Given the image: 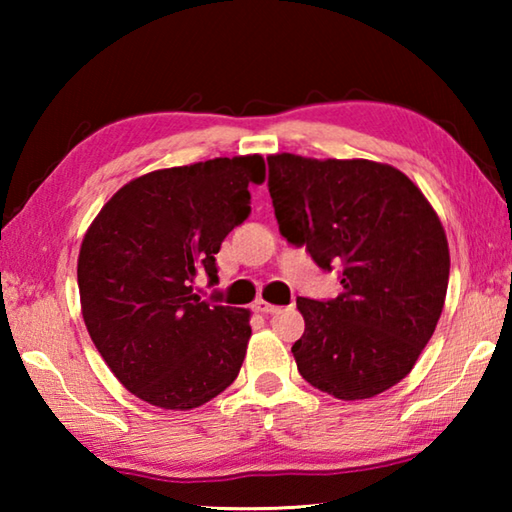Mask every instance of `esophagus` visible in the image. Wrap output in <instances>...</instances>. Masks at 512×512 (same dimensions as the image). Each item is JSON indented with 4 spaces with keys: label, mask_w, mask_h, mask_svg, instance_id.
<instances>
[{
    "label": "esophagus",
    "mask_w": 512,
    "mask_h": 512,
    "mask_svg": "<svg viewBox=\"0 0 512 512\" xmlns=\"http://www.w3.org/2000/svg\"><path fill=\"white\" fill-rule=\"evenodd\" d=\"M253 307H255L257 314H275V311L280 309L277 305H271V302H266V300H257Z\"/></svg>",
    "instance_id": "34e87169"
}]
</instances>
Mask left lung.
I'll return each mask as SVG.
<instances>
[{
	"instance_id": "obj_1",
	"label": "left lung",
	"mask_w": 512,
	"mask_h": 512,
	"mask_svg": "<svg viewBox=\"0 0 512 512\" xmlns=\"http://www.w3.org/2000/svg\"><path fill=\"white\" fill-rule=\"evenodd\" d=\"M282 237L341 268L332 300L298 298L300 375L339 400H368L409 375L443 314L449 248L438 214L400 169L370 160L268 155Z\"/></svg>"
}]
</instances>
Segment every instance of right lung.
I'll return each instance as SVG.
<instances>
[{
    "instance_id": "obj_1",
    "label": "right lung",
    "mask_w": 512,
    "mask_h": 512,
    "mask_svg": "<svg viewBox=\"0 0 512 512\" xmlns=\"http://www.w3.org/2000/svg\"><path fill=\"white\" fill-rule=\"evenodd\" d=\"M262 155L151 171L101 207L79 253L85 327L103 361L135 397L196 409L237 379L250 311L210 305L198 275L219 282L214 255L250 214Z\"/></svg>"
}]
</instances>
